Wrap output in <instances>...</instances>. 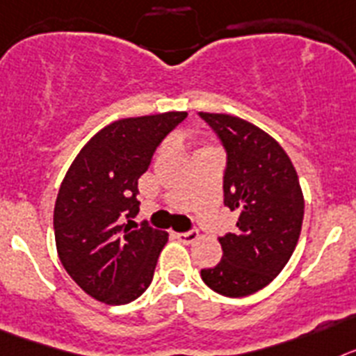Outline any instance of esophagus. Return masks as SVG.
I'll use <instances>...</instances> for the list:
<instances>
[{
    "label": "esophagus",
    "instance_id": "34e87169",
    "mask_svg": "<svg viewBox=\"0 0 356 356\" xmlns=\"http://www.w3.org/2000/svg\"><path fill=\"white\" fill-rule=\"evenodd\" d=\"M174 236L177 238V240H181V242L191 243V242H195L197 238H199V231L190 229V231H186V233H175Z\"/></svg>",
    "mask_w": 356,
    "mask_h": 356
}]
</instances>
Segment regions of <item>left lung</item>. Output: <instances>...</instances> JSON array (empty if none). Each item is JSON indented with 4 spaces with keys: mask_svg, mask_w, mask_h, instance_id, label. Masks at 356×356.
<instances>
[{
    "mask_svg": "<svg viewBox=\"0 0 356 356\" xmlns=\"http://www.w3.org/2000/svg\"><path fill=\"white\" fill-rule=\"evenodd\" d=\"M225 150L224 206L236 229L218 236L222 259L202 281L227 298L267 286L283 270L301 234L305 200L292 161L274 138L231 114L199 113Z\"/></svg>",
    "mask_w": 356,
    "mask_h": 356,
    "instance_id": "obj_1",
    "label": "left lung"
}]
</instances>
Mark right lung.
Returning <instances> with one entry per match:
<instances>
[{
	"label": "right lung",
	"mask_w": 356,
	"mask_h": 356,
	"mask_svg": "<svg viewBox=\"0 0 356 356\" xmlns=\"http://www.w3.org/2000/svg\"><path fill=\"white\" fill-rule=\"evenodd\" d=\"M188 113H163L113 122L92 136L67 170L54 211L58 258L76 285L107 305L134 301L152 283L168 233L140 213L138 179L154 152Z\"/></svg>",
	"instance_id": "right-lung-1"
}]
</instances>
